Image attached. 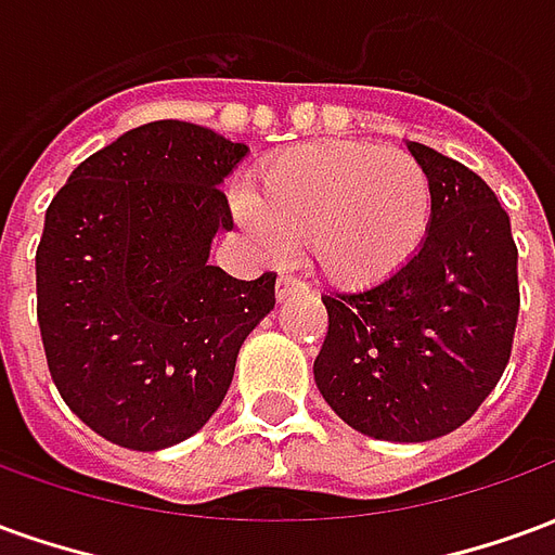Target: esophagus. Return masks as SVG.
<instances>
[{
    "mask_svg": "<svg viewBox=\"0 0 555 555\" xmlns=\"http://www.w3.org/2000/svg\"><path fill=\"white\" fill-rule=\"evenodd\" d=\"M306 288H309V285H306L302 279L291 276V273H279V279H276V297H279V300H282V297H288L291 291H306Z\"/></svg>",
    "mask_w": 555,
    "mask_h": 555,
    "instance_id": "34e87169",
    "label": "esophagus"
}]
</instances>
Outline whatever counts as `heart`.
<instances>
[{"label": "heart", "mask_w": 555, "mask_h": 555, "mask_svg": "<svg viewBox=\"0 0 555 555\" xmlns=\"http://www.w3.org/2000/svg\"><path fill=\"white\" fill-rule=\"evenodd\" d=\"M241 219L270 246L300 243L326 279L365 288L416 255L430 222V181L413 154L374 142L314 139L258 171Z\"/></svg>", "instance_id": "heart-1"}]
</instances>
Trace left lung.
Segmentation results:
<instances>
[{"mask_svg":"<svg viewBox=\"0 0 555 555\" xmlns=\"http://www.w3.org/2000/svg\"><path fill=\"white\" fill-rule=\"evenodd\" d=\"M430 181L418 253L365 291L324 294L314 384L350 428L425 442L461 428L500 384L520 312L512 222L464 163L410 142Z\"/></svg>","mask_w":555,"mask_h":555,"instance_id":"1","label":"left lung"}]
</instances>
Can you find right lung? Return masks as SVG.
Here are the masks:
<instances>
[{"instance_id": "right-lung-1", "label": "right lung", "mask_w": 555, "mask_h": 555, "mask_svg": "<svg viewBox=\"0 0 555 555\" xmlns=\"http://www.w3.org/2000/svg\"><path fill=\"white\" fill-rule=\"evenodd\" d=\"M249 147L186 121L133 127L82 159L47 207L38 326L55 389L115 446L157 452L217 413L276 273L207 261L231 231L219 183Z\"/></svg>"}]
</instances>
